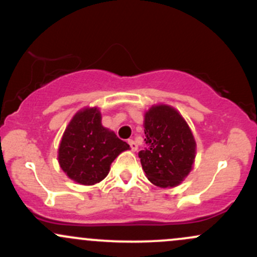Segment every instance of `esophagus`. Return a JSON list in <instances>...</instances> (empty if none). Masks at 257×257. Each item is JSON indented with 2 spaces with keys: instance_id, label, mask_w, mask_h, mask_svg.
Returning <instances> with one entry per match:
<instances>
[{
  "instance_id": "1",
  "label": "esophagus",
  "mask_w": 257,
  "mask_h": 257,
  "mask_svg": "<svg viewBox=\"0 0 257 257\" xmlns=\"http://www.w3.org/2000/svg\"><path fill=\"white\" fill-rule=\"evenodd\" d=\"M128 144H129V146H131V149H132L133 152L138 151V144L135 143L134 140H128Z\"/></svg>"
}]
</instances>
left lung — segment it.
<instances>
[{
  "label": "left lung",
  "mask_w": 257,
  "mask_h": 257,
  "mask_svg": "<svg viewBox=\"0 0 257 257\" xmlns=\"http://www.w3.org/2000/svg\"><path fill=\"white\" fill-rule=\"evenodd\" d=\"M144 117L146 149L139 152L144 172L158 187H176L193 168L197 147L193 133L173 106L153 105Z\"/></svg>",
  "instance_id": "8db88e82"
}]
</instances>
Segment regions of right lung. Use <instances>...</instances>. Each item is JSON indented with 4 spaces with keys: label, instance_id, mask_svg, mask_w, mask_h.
Segmentation results:
<instances>
[{
    "label": "right lung",
    "instance_id": "add662e5",
    "mask_svg": "<svg viewBox=\"0 0 257 257\" xmlns=\"http://www.w3.org/2000/svg\"><path fill=\"white\" fill-rule=\"evenodd\" d=\"M126 150L128 144L101 124L99 107H84L72 117L65 129L58 161L69 179L91 186L107 176L112 162Z\"/></svg>",
    "mask_w": 257,
    "mask_h": 257
}]
</instances>
